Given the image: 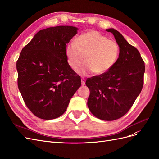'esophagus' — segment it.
<instances>
[{"mask_svg": "<svg viewBox=\"0 0 159 159\" xmlns=\"http://www.w3.org/2000/svg\"><path fill=\"white\" fill-rule=\"evenodd\" d=\"M81 85H85V79H84V78H81Z\"/></svg>", "mask_w": 159, "mask_h": 159, "instance_id": "34e87169", "label": "esophagus"}]
</instances>
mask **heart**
<instances>
[{"label":"heart","mask_w":159,"mask_h":159,"mask_svg":"<svg viewBox=\"0 0 159 159\" xmlns=\"http://www.w3.org/2000/svg\"><path fill=\"white\" fill-rule=\"evenodd\" d=\"M66 54L71 68L79 70L81 75L93 71L95 74H102L109 70L117 61L119 48L115 40L98 31L91 30L80 35L75 42H71L66 45Z\"/></svg>","instance_id":"obj_1"}]
</instances>
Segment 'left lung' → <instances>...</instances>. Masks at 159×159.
Returning <instances> with one entry per match:
<instances>
[{
  "label": "left lung",
  "mask_w": 159,
  "mask_h": 159,
  "mask_svg": "<svg viewBox=\"0 0 159 159\" xmlns=\"http://www.w3.org/2000/svg\"><path fill=\"white\" fill-rule=\"evenodd\" d=\"M119 47L115 65L104 74L88 78L90 94L88 106L91 113L104 121L122 117L140 94L144 83L145 62L135 47L129 44L117 30L110 28Z\"/></svg>",
  "instance_id": "8db88e82"
}]
</instances>
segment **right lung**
Returning a JSON list of instances; mask_svg holds the SVG:
<instances>
[{
    "mask_svg": "<svg viewBox=\"0 0 159 159\" xmlns=\"http://www.w3.org/2000/svg\"><path fill=\"white\" fill-rule=\"evenodd\" d=\"M78 30L70 26L41 30L19 56L18 87L27 107L38 118L54 119L63 115L81 86L80 77L66 54V44Z\"/></svg>",
    "mask_w": 159,
    "mask_h": 159,
    "instance_id": "add662e5",
    "label": "right lung"
}]
</instances>
